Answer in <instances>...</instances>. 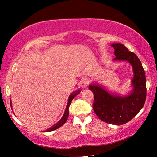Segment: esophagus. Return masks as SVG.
Returning <instances> with one entry per match:
<instances>
[{"instance_id": "1", "label": "esophagus", "mask_w": 157, "mask_h": 157, "mask_svg": "<svg viewBox=\"0 0 157 157\" xmlns=\"http://www.w3.org/2000/svg\"><path fill=\"white\" fill-rule=\"evenodd\" d=\"M89 83V81L88 79L83 78L81 79L80 82H79V86H80L82 88H86Z\"/></svg>"}]
</instances>
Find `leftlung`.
<instances>
[{
  "mask_svg": "<svg viewBox=\"0 0 157 157\" xmlns=\"http://www.w3.org/2000/svg\"><path fill=\"white\" fill-rule=\"evenodd\" d=\"M116 57L113 62H127L132 66L134 78L132 89L128 95L121 96L109 92L98 83H93L89 89L94 93L93 109L100 120L105 123L121 125L131 121L139 112L146 99V79L141 62L134 52L124 45L111 44Z\"/></svg>",
  "mask_w": 157,
  "mask_h": 157,
  "instance_id": "obj_1",
  "label": "left lung"
}]
</instances>
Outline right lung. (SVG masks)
I'll list each match as a JSON object with an SVG mask.
<instances>
[{
	"instance_id": "obj_1",
	"label": "right lung",
	"mask_w": 157,
	"mask_h": 157,
	"mask_svg": "<svg viewBox=\"0 0 157 157\" xmlns=\"http://www.w3.org/2000/svg\"><path fill=\"white\" fill-rule=\"evenodd\" d=\"M79 93H80V90H78V91H75L73 92L72 94H71L70 95H69L68 97V103H67V105H66V110H65V112L63 113V115L62 116V118L60 119V120L57 122V123L54 124L52 127H50V128L48 129L47 130H46V132H51L53 131V130H55L58 128H59L60 127H62L63 124L66 123V121H67L68 119V114H69V110H68V107L69 106H70L71 102H72V100H73V98L75 96H76L77 95H78ZM10 105H11V108L12 107V101L10 100Z\"/></svg>"
}]
</instances>
